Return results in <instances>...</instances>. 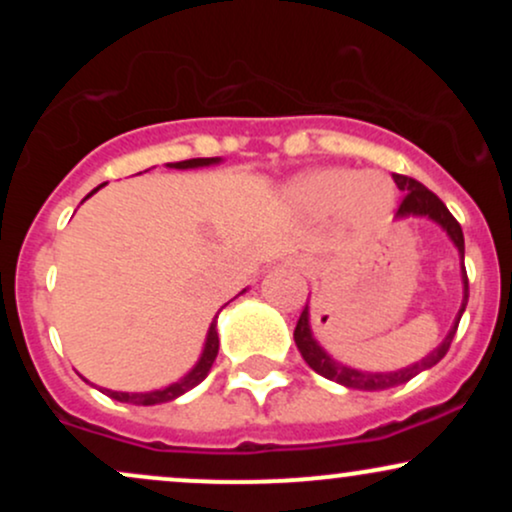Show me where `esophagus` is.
<instances>
[{"mask_svg":"<svg viewBox=\"0 0 512 512\" xmlns=\"http://www.w3.org/2000/svg\"><path fill=\"white\" fill-rule=\"evenodd\" d=\"M298 264H301V267H308L310 262H308V260H298Z\"/></svg>","mask_w":512,"mask_h":512,"instance_id":"esophagus-1","label":"esophagus"}]
</instances>
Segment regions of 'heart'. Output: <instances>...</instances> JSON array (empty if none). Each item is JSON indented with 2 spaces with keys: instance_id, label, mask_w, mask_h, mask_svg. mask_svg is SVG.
I'll list each match as a JSON object with an SVG mask.
<instances>
[{
  "instance_id": "heart-1",
  "label": "heart",
  "mask_w": 512,
  "mask_h": 512,
  "mask_svg": "<svg viewBox=\"0 0 512 512\" xmlns=\"http://www.w3.org/2000/svg\"><path fill=\"white\" fill-rule=\"evenodd\" d=\"M293 197L315 214L346 207L351 219L366 226L383 221L395 202V192L385 178L349 168H327L305 175L293 185Z\"/></svg>"
}]
</instances>
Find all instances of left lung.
Instances as JSON below:
<instances>
[{
  "mask_svg": "<svg viewBox=\"0 0 512 512\" xmlns=\"http://www.w3.org/2000/svg\"><path fill=\"white\" fill-rule=\"evenodd\" d=\"M392 178H395L399 190L404 192L402 204H399V209H397V219H407V216H426V219L436 221L438 226L448 233L452 243H455L457 252H460V257L464 260L462 228H460V223H457L455 216L450 214L448 207H445V204L440 202V199L433 195L428 187L421 185L419 180L409 178V175H397V173H392ZM462 286H464L462 308H460V313H457L455 322H452L448 337H445L443 342H440L438 349H433L426 358H421L419 363H414V366H407L402 370H390V373H368V370H358V368L344 366V363L334 361V358L327 354V351L322 349V346L317 344V339L313 337V330H310L308 303H305L303 313H301V317H298V325H296V330H293V339H296V346H298V351H301V356L305 358V363H308L315 373H320L322 378L334 380V383H339L344 387H351V390H366V392H378V390H387V387H397L402 383H409V380L414 378V375H419L421 370L433 368L440 358L448 354L452 337H455L457 325H460V317L464 313V308H467V298H469V281H467V269H464V262H462Z\"/></svg>",
  "mask_w": 512,
  "mask_h": 512,
  "instance_id": "obj_1",
  "label": "left lung"
}]
</instances>
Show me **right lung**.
<instances>
[{"instance_id":"1","label":"right lung","mask_w":512,"mask_h":512,"mask_svg":"<svg viewBox=\"0 0 512 512\" xmlns=\"http://www.w3.org/2000/svg\"><path fill=\"white\" fill-rule=\"evenodd\" d=\"M219 161H221V158H187V161L166 163V166L168 168H178V170H187V168L214 166V163H219ZM103 185H105V182H103ZM103 185H98L96 190L91 192V195H96V192L101 190ZM91 195H86V199ZM216 354H219V332H216V317H214V320H211V325H209L207 342H204L202 356H199L195 368H192L190 373L185 375V378H180L178 383H170L166 387H161V390H151V392H115V390H103V392L110 399H117V402L139 404V407H154V404L173 402V399H178L180 395H185V392H190L192 387H197L204 378H207L211 366H214V361H216Z\"/></svg>"}]
</instances>
